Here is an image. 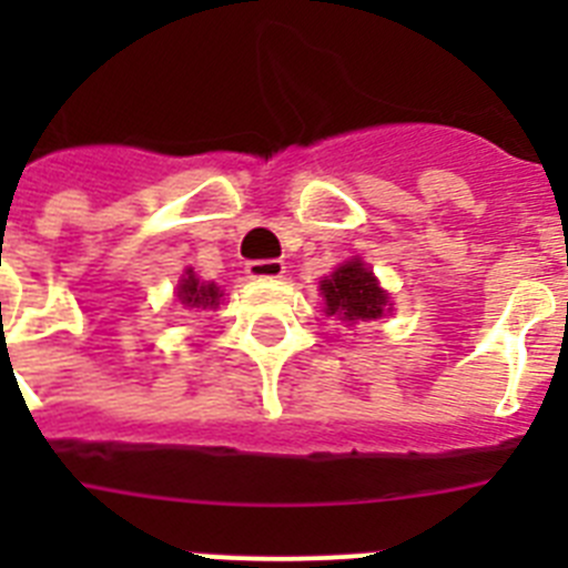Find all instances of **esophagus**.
<instances>
[{
	"mask_svg": "<svg viewBox=\"0 0 568 568\" xmlns=\"http://www.w3.org/2000/svg\"><path fill=\"white\" fill-rule=\"evenodd\" d=\"M247 278H281L284 275V261L278 258H258V261H250L247 264Z\"/></svg>",
	"mask_w": 568,
	"mask_h": 568,
	"instance_id": "34e87169",
	"label": "esophagus"
}]
</instances>
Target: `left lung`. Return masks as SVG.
I'll return each instance as SVG.
<instances>
[{
	"mask_svg": "<svg viewBox=\"0 0 568 568\" xmlns=\"http://www.w3.org/2000/svg\"><path fill=\"white\" fill-rule=\"evenodd\" d=\"M321 295L327 301V315L358 324V321H375L389 313V295L381 290L373 270L361 258L344 261L333 275L321 281Z\"/></svg>",
	"mask_w": 568,
	"mask_h": 568,
	"instance_id": "obj_1",
	"label": "left lung"
}]
</instances>
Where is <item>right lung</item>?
<instances>
[{"label":"right lung","mask_w":568,"mask_h":568,"mask_svg":"<svg viewBox=\"0 0 568 568\" xmlns=\"http://www.w3.org/2000/svg\"><path fill=\"white\" fill-rule=\"evenodd\" d=\"M179 301L190 310H215L222 304V287H215L213 281H199L193 270H184L179 281Z\"/></svg>","instance_id":"right-lung-1"}]
</instances>
